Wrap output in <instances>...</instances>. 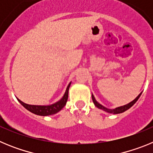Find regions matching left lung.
<instances>
[{
	"instance_id": "obj_1",
	"label": "left lung",
	"mask_w": 153,
	"mask_h": 153,
	"mask_svg": "<svg viewBox=\"0 0 153 153\" xmlns=\"http://www.w3.org/2000/svg\"><path fill=\"white\" fill-rule=\"evenodd\" d=\"M141 94H142V93H140V95L138 96V97H136V99H135L134 100H132V102H129V103L126 104V105H124V106H120V107H117V108H116V109H107V108L104 107L103 106H102V105L99 103V102H97V101H96L95 98H94V97H93V94H92V99H93V103L95 104V106H97V107H98L99 109H103L104 111L108 112V113H113V114H118V113H123V112H125L126 110H127V109H129V108L131 107V106H133V105H134V104L136 103V101L138 100V99L140 98V96H141Z\"/></svg>"
}]
</instances>
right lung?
I'll list each match as a JSON object with an SVG mask.
<instances>
[{
	"label": "right lung",
	"instance_id": "obj_1",
	"mask_svg": "<svg viewBox=\"0 0 153 153\" xmlns=\"http://www.w3.org/2000/svg\"><path fill=\"white\" fill-rule=\"evenodd\" d=\"M70 83L67 86L65 94L63 95V98L60 101L56 102V103L51 105V106H34V105H28V104L24 103L22 101L18 100V101L22 104L24 107L26 108L27 110L30 111L31 113L34 114L39 115V116H49V115H53L59 112L62 108L64 107V106L67 103V99H68V91L70 88Z\"/></svg>",
	"mask_w": 153,
	"mask_h": 153
}]
</instances>
